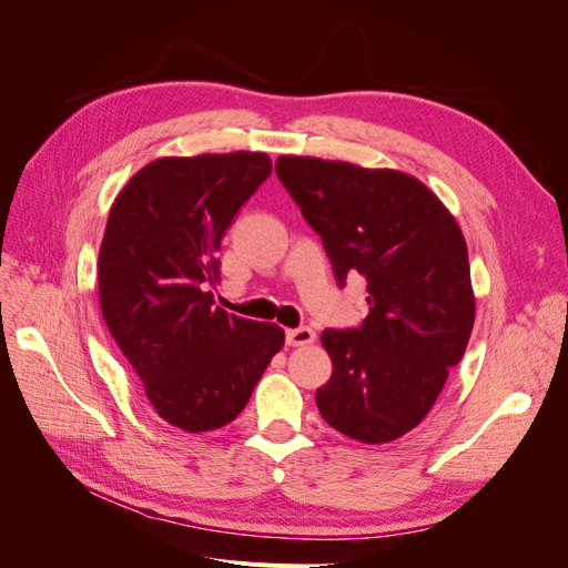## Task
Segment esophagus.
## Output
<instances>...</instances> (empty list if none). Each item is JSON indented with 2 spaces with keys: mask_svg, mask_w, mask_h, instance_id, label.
<instances>
[{
  "mask_svg": "<svg viewBox=\"0 0 568 568\" xmlns=\"http://www.w3.org/2000/svg\"><path fill=\"white\" fill-rule=\"evenodd\" d=\"M315 341V332L311 329V326H298V329H288L286 332V343L288 346H311V343Z\"/></svg>",
  "mask_w": 568,
  "mask_h": 568,
  "instance_id": "obj_1",
  "label": "esophagus"
}]
</instances>
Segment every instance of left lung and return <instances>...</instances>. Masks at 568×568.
Returning <instances> with one entry per match:
<instances>
[{"mask_svg": "<svg viewBox=\"0 0 568 568\" xmlns=\"http://www.w3.org/2000/svg\"><path fill=\"white\" fill-rule=\"evenodd\" d=\"M334 267L367 280L369 315L324 329L332 379L317 407L336 432L388 443L415 428L457 367L474 326L469 253L459 225L428 189L398 170L282 156L274 165Z\"/></svg>", "mask_w": 568, "mask_h": 568, "instance_id": "obj_1", "label": "left lung"}]
</instances>
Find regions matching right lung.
<instances>
[{
	"label": "right lung",
	"instance_id": "add662e5",
	"mask_svg": "<svg viewBox=\"0 0 568 568\" xmlns=\"http://www.w3.org/2000/svg\"><path fill=\"white\" fill-rule=\"evenodd\" d=\"M272 173L267 153L159 159L118 194L99 251L101 315L159 415L189 434L239 417L274 353L277 324L213 307L217 248Z\"/></svg>",
	"mask_w": 568,
	"mask_h": 568
}]
</instances>
